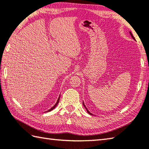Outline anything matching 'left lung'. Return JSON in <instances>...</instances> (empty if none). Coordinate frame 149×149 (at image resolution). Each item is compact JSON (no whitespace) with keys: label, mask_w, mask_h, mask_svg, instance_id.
I'll list each match as a JSON object with an SVG mask.
<instances>
[{"label":"left lung","mask_w":149,"mask_h":149,"mask_svg":"<svg viewBox=\"0 0 149 149\" xmlns=\"http://www.w3.org/2000/svg\"><path fill=\"white\" fill-rule=\"evenodd\" d=\"M130 36H131V37L132 38V39H133V40H135V38H134V36H132V33H131V32H130ZM83 106H84V108H85L86 109V111H87V112H88V113H89V114H90V115H92V116H93V114L91 113H90V112H89V111L88 110V108H87L86 107V106H85V104H84V102H83Z\"/></svg>","instance_id":"left-lung-1"}]
</instances>
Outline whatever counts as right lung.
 Segmentation results:
<instances>
[{
    "instance_id": "add662e5",
    "label": "right lung",
    "mask_w": 149,
    "mask_h": 149,
    "mask_svg": "<svg viewBox=\"0 0 149 149\" xmlns=\"http://www.w3.org/2000/svg\"><path fill=\"white\" fill-rule=\"evenodd\" d=\"M60 96H59V97H58V100H57V102H56V103L55 104V105L54 106H52V107L50 108V109H49L48 111H47V112H48V111H52L53 109H54L56 107V106L58 105V102H59V100H60Z\"/></svg>"
}]
</instances>
